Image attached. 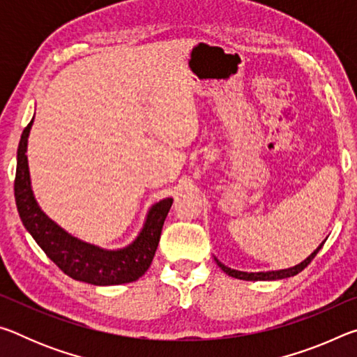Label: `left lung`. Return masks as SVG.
<instances>
[{
  "mask_svg": "<svg viewBox=\"0 0 357 357\" xmlns=\"http://www.w3.org/2000/svg\"><path fill=\"white\" fill-rule=\"evenodd\" d=\"M324 244V243H323ZM323 244L318 247V249L312 253V255L304 259L301 264L294 266V268H289V269H282V271H273V273H241V271H233L227 268L225 264H222L220 261H217V264H219V268L223 271V273L231 275V277H236V279H241V280H279V279H287V277H291V275H296L299 274L302 269H305L307 266H309L312 263V259L317 257V253L319 252V249H321Z\"/></svg>",
  "mask_w": 357,
  "mask_h": 357,
  "instance_id": "left-lung-1",
  "label": "left lung"
}]
</instances>
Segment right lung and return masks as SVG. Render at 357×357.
<instances>
[{
    "label": "right lung",
    "mask_w": 357,
    "mask_h": 357,
    "mask_svg": "<svg viewBox=\"0 0 357 357\" xmlns=\"http://www.w3.org/2000/svg\"><path fill=\"white\" fill-rule=\"evenodd\" d=\"M31 124L33 119L23 130L20 138L14 181L15 203L23 225L31 233L45 255L72 279L93 283V285H121V283L140 279L153 263L162 227L172 208V198L154 204L149 211L140 236L134 241V244L123 250H100L98 247L84 244L69 236L42 213L33 197L25 155Z\"/></svg>",
    "instance_id": "add662e5"
}]
</instances>
